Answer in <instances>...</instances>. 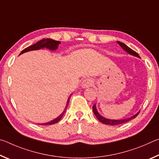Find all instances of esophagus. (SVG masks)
Wrapping results in <instances>:
<instances>
[{
	"label": "esophagus",
	"mask_w": 159,
	"mask_h": 159,
	"mask_svg": "<svg viewBox=\"0 0 159 159\" xmlns=\"http://www.w3.org/2000/svg\"><path fill=\"white\" fill-rule=\"evenodd\" d=\"M93 84V80L90 79V78H87V79H85L83 80L81 83V86L83 88H89L90 86H92Z\"/></svg>",
	"instance_id": "1"
}]
</instances>
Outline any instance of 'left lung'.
<instances>
[{
    "label": "left lung",
    "mask_w": 159,
    "mask_h": 159,
    "mask_svg": "<svg viewBox=\"0 0 159 159\" xmlns=\"http://www.w3.org/2000/svg\"><path fill=\"white\" fill-rule=\"evenodd\" d=\"M117 43L120 47H121L123 50L125 51H126L128 53L130 54L131 55H133V56H135V57H138L139 58V56L138 53H137L135 51H134L133 50H132L131 48H130L129 47H128L127 45L123 43L120 42V41H117ZM93 112L94 114H95V116L97 117V118L100 121L101 123H104V124H106V125H119V124H123V123H126L129 121V120H130L132 119H133L135 117L138 116V115L139 114V111H138V113L135 115L133 116L130 117V118H126V119H122V120H111V119H108V118H106L103 116H102L99 114L98 110L96 109V104H94L93 107Z\"/></svg>",
    "instance_id": "1"
}]
</instances>
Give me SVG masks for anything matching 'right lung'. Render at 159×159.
Returning a JSON list of instances; mask_svg holds the SVG:
<instances>
[{"label":"right lung","instance_id":"obj_1","mask_svg":"<svg viewBox=\"0 0 159 159\" xmlns=\"http://www.w3.org/2000/svg\"><path fill=\"white\" fill-rule=\"evenodd\" d=\"M60 43V41H55V40H52V39H44L41 40V41L37 42L36 43H35L34 45H31V46H29L28 48H25V49H24L20 52V55H21V54L26 52H29V51L40 50V49H41V48H48V49H50L51 50H55L56 49H57L58 45ZM69 99H70V97L69 98L68 100H67V103H66V105L65 107V109L64 110V111L61 113V114L60 116H59L58 117L55 118V119L52 120H51V121H50V122H48V123H42V124H40V125H52V124H54V123H57L59 120H60L61 118H62L63 115L64 114V113H65V111H66L67 107H68Z\"/></svg>","mask_w":159,"mask_h":159}]
</instances>
